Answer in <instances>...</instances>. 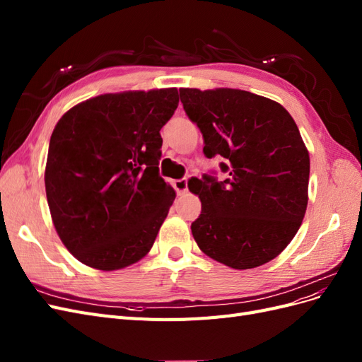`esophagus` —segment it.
<instances>
[{
  "mask_svg": "<svg viewBox=\"0 0 362 362\" xmlns=\"http://www.w3.org/2000/svg\"><path fill=\"white\" fill-rule=\"evenodd\" d=\"M173 187H175V190L178 192V194H185V193H187V178L175 180Z\"/></svg>",
  "mask_w": 362,
  "mask_h": 362,
  "instance_id": "1",
  "label": "esophagus"
}]
</instances>
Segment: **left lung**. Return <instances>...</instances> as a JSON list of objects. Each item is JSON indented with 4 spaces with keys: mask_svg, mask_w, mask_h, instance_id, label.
Masks as SVG:
<instances>
[{
    "mask_svg": "<svg viewBox=\"0 0 362 362\" xmlns=\"http://www.w3.org/2000/svg\"><path fill=\"white\" fill-rule=\"evenodd\" d=\"M199 127L206 158L222 157L226 180L205 173L192 234L205 255L233 269L266 264L298 233L308 204L310 156L281 104L238 89H180Z\"/></svg>",
    "mask_w": 362,
    "mask_h": 362,
    "instance_id": "left-lung-1",
    "label": "left lung"
}]
</instances>
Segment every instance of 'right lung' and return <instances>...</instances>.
I'll use <instances>...</instances> for the list:
<instances>
[{
    "label": "right lung",
    "instance_id": "obj_1",
    "mask_svg": "<svg viewBox=\"0 0 362 362\" xmlns=\"http://www.w3.org/2000/svg\"><path fill=\"white\" fill-rule=\"evenodd\" d=\"M178 103L175 87L100 95L54 128L47 199L63 245L83 264L124 269L154 245L175 199L158 173L160 129Z\"/></svg>",
    "mask_w": 362,
    "mask_h": 362
}]
</instances>
